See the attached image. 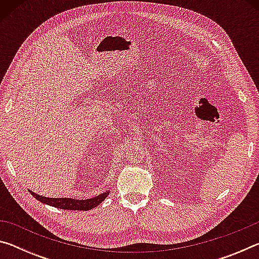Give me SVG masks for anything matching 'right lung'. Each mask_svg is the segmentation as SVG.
<instances>
[{"mask_svg":"<svg viewBox=\"0 0 259 259\" xmlns=\"http://www.w3.org/2000/svg\"><path fill=\"white\" fill-rule=\"evenodd\" d=\"M29 192L35 199L45 204L52 205V207L55 208H59L64 210H83V211H85V210H91L93 208L97 207V205L99 203H102L109 194V191H106L97 196H94V198H90L87 200H76V199H71V198H46V196L38 195L32 191Z\"/></svg>","mask_w":259,"mask_h":259,"instance_id":"right-lung-1","label":"right lung"}]
</instances>
